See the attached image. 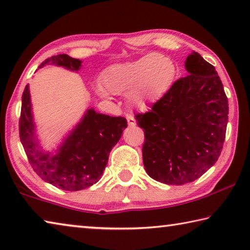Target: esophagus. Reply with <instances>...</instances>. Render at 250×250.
I'll list each match as a JSON object with an SVG mask.
<instances>
[{
  "instance_id": "esophagus-1",
  "label": "esophagus",
  "mask_w": 250,
  "mask_h": 250,
  "mask_svg": "<svg viewBox=\"0 0 250 250\" xmlns=\"http://www.w3.org/2000/svg\"><path fill=\"white\" fill-rule=\"evenodd\" d=\"M125 119H126V121H128L129 126H134L135 125H137V122H135V119H134V118H133L132 116L126 115V116H125Z\"/></svg>"
}]
</instances>
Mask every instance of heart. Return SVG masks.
<instances>
[{
  "label": "heart",
  "mask_w": 250,
  "mask_h": 250,
  "mask_svg": "<svg viewBox=\"0 0 250 250\" xmlns=\"http://www.w3.org/2000/svg\"><path fill=\"white\" fill-rule=\"evenodd\" d=\"M176 66L171 58L155 53L147 54L137 61L109 66L101 74V84L97 87L103 97L110 92L128 94L135 107H143L159 98L172 86Z\"/></svg>",
  "instance_id": "b5f03b06"
}]
</instances>
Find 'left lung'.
Wrapping results in <instances>:
<instances>
[{"label":"left lung","instance_id":"left-lung-1","mask_svg":"<svg viewBox=\"0 0 250 250\" xmlns=\"http://www.w3.org/2000/svg\"><path fill=\"white\" fill-rule=\"evenodd\" d=\"M177 79L149 111L137 113L145 131L142 156L152 179L168 185L197 180L218 160L225 141L228 99L215 67L193 52Z\"/></svg>","mask_w":250,"mask_h":250}]
</instances>
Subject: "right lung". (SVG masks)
<instances>
[{
  "instance_id": "add662e5",
  "label": "right lung",
  "mask_w": 250,
  "mask_h": 250,
  "mask_svg": "<svg viewBox=\"0 0 250 250\" xmlns=\"http://www.w3.org/2000/svg\"><path fill=\"white\" fill-rule=\"evenodd\" d=\"M49 62L70 70H78L82 66L79 59L61 54L46 59L40 68ZM126 125L124 117H110L88 109L56 153H45L35 135L28 84L23 91L19 126L28 162L42 180L64 191H80L99 181L110 151Z\"/></svg>"
}]
</instances>
